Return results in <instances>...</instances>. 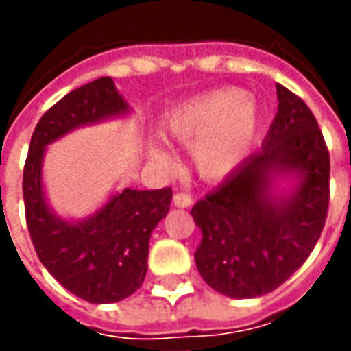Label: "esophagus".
Listing matches in <instances>:
<instances>
[{
	"label": "esophagus",
	"instance_id": "34e87169",
	"mask_svg": "<svg viewBox=\"0 0 351 351\" xmlns=\"http://www.w3.org/2000/svg\"><path fill=\"white\" fill-rule=\"evenodd\" d=\"M191 203L193 201L186 193H175V197H173V205L178 206V208H188V206H191Z\"/></svg>",
	"mask_w": 351,
	"mask_h": 351
}]
</instances>
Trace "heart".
<instances>
[{
	"mask_svg": "<svg viewBox=\"0 0 351 351\" xmlns=\"http://www.w3.org/2000/svg\"><path fill=\"white\" fill-rule=\"evenodd\" d=\"M163 135L190 146L191 163L206 180L229 175L250 152L259 131L258 105L241 88H220L182 101L161 116ZM146 156L156 167L171 171L176 160L150 141Z\"/></svg>",
	"mask_w": 351,
	"mask_h": 351,
	"instance_id": "b5f03b06",
	"label": "heart"
}]
</instances>
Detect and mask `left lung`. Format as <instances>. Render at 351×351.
Here are the masks:
<instances>
[{"instance_id":"8db88e82","label":"left lung","mask_w":351,"mask_h":351,"mask_svg":"<svg viewBox=\"0 0 351 351\" xmlns=\"http://www.w3.org/2000/svg\"><path fill=\"white\" fill-rule=\"evenodd\" d=\"M278 112L261 150L191 208L201 276L218 293L254 299L284 284L324 229L329 152L304 101L276 84Z\"/></svg>"}]
</instances>
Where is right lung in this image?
I'll return each instance as SVG.
<instances>
[{
    "label": "right lung",
    "mask_w": 351,
    "mask_h": 351,
    "mask_svg": "<svg viewBox=\"0 0 351 351\" xmlns=\"http://www.w3.org/2000/svg\"><path fill=\"white\" fill-rule=\"evenodd\" d=\"M131 112L110 77L92 80L43 114L24 165V206L35 252L67 291L93 304L123 301L141 287L148 269L150 235L167 216L173 191L114 190L92 214L64 218L50 206L43 165L52 143L75 130L122 120Z\"/></svg>",
    "instance_id": "add662e5"
}]
</instances>
